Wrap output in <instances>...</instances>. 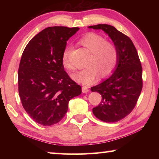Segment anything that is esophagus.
<instances>
[{
    "mask_svg": "<svg viewBox=\"0 0 159 159\" xmlns=\"http://www.w3.org/2000/svg\"><path fill=\"white\" fill-rule=\"evenodd\" d=\"M82 91H83V93H87L88 91H89V89H88V86L83 85V87H82Z\"/></svg>",
    "mask_w": 159,
    "mask_h": 159,
    "instance_id": "34e87169",
    "label": "esophagus"
}]
</instances>
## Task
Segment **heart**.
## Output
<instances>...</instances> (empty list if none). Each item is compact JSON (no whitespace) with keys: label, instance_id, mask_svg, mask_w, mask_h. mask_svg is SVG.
I'll use <instances>...</instances> for the list:
<instances>
[{"label":"heart","instance_id":"heart-1","mask_svg":"<svg viewBox=\"0 0 159 159\" xmlns=\"http://www.w3.org/2000/svg\"><path fill=\"white\" fill-rule=\"evenodd\" d=\"M79 43L90 52L88 66L72 75L76 80L88 85L95 81L98 75L106 77L113 73L118 61V48L114 43L106 41L101 35L88 33L80 39ZM71 48L66 46L62 53V62L66 68L73 69L69 57Z\"/></svg>","mask_w":159,"mask_h":159}]
</instances>
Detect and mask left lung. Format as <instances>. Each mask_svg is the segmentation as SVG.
I'll use <instances>...</instances> for the list:
<instances>
[{"mask_svg":"<svg viewBox=\"0 0 159 159\" xmlns=\"http://www.w3.org/2000/svg\"><path fill=\"white\" fill-rule=\"evenodd\" d=\"M88 28L103 30L118 48V61L114 74L91 88L102 98L99 105L93 109L94 115L104 122H117L133 111L140 95L143 84L140 60L131 39L114 26L98 25Z\"/></svg>","mask_w":159,"mask_h":159,"instance_id":"1","label":"left lung"}]
</instances>
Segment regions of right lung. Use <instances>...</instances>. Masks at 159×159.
Returning a JSON list of instances; mask_svg holds the SVG:
<instances>
[{"instance_id": "right-lung-1", "label": "right lung", "mask_w": 159, "mask_h": 159, "mask_svg": "<svg viewBox=\"0 0 159 159\" xmlns=\"http://www.w3.org/2000/svg\"><path fill=\"white\" fill-rule=\"evenodd\" d=\"M79 28L48 27L26 45L18 70L21 104L35 122L50 126L62 119L71 99L81 87L64 71L62 53L66 41Z\"/></svg>"}]
</instances>
